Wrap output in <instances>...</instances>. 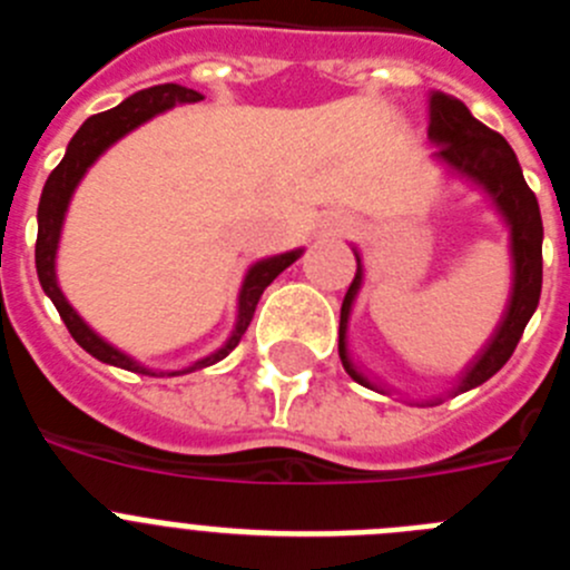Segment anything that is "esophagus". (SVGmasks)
Segmentation results:
<instances>
[{"label":"esophagus","instance_id":"34e87169","mask_svg":"<svg viewBox=\"0 0 570 570\" xmlns=\"http://www.w3.org/2000/svg\"><path fill=\"white\" fill-rule=\"evenodd\" d=\"M331 228H334V234H336V230L342 228V219H334V223H331Z\"/></svg>","mask_w":570,"mask_h":570}]
</instances>
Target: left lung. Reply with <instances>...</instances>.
I'll use <instances>...</instances> for the list:
<instances>
[{"label":"left lung","mask_w":570,"mask_h":570,"mask_svg":"<svg viewBox=\"0 0 570 570\" xmlns=\"http://www.w3.org/2000/svg\"><path fill=\"white\" fill-rule=\"evenodd\" d=\"M428 116H431L428 139L436 145V163H445L448 168L471 179L473 185H480L491 196L493 208L500 210L508 225V234H511L513 282L508 308L491 340L485 342V347L468 362L465 371L456 380L451 394H462V391H471V387L491 380L511 360L513 347L522 340L528 320L540 305L542 216L537 196L528 188L520 163H517V154L497 130L482 125L480 119H473L471 110L460 99L448 97L442 90H434L431 99H428ZM362 276H365V271H362V259L356 254V276L351 282V288H347L345 299H342L340 311V360L351 380L360 382V385L376 387L347 354V320H351V308H354V299L362 288Z\"/></svg>","instance_id":"1"}]
</instances>
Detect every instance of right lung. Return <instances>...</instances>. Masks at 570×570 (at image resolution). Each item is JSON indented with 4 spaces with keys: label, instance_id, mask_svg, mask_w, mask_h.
<instances>
[{
    "label": "right lung",
    "instance_id": "add662e5",
    "mask_svg": "<svg viewBox=\"0 0 570 570\" xmlns=\"http://www.w3.org/2000/svg\"><path fill=\"white\" fill-rule=\"evenodd\" d=\"M199 99H205L199 90L183 88V85H176V82L154 85V88H145V90H139V94H134V97H128L125 102L116 105V108L85 119L82 128H79L77 134H73V139L68 142V150H65L62 163L50 170L48 183H45V188H42V199H39L37 274H39V282H42V291L50 296V302L57 305L59 316H62V322L68 325L70 336H73V340H77L90 356H97L99 362H108V365L134 371V374L154 376L156 371L139 365L134 356L122 354L119 347H114L110 342H105L97 331L88 328V322H85L77 311L70 308V302L65 299V294L59 291V282H57L59 236H62V223H65V214H68L70 196H73L77 185L82 183V176L88 174L90 165L97 163L99 156H102L105 150L116 142V139H122L125 134H130L134 128H139L142 122H148L150 116L163 114V110L174 108V105L199 102ZM299 256H302V250H288V254L268 256V259H259L256 265H250L248 274H245V282H242L239 302H236V325H234V331H230L228 340H225V345L219 347V351H214L210 356H205V360H196L194 365L183 367V371H170V376L190 374V371H196V367H208V365H214V362L225 360V356H228L230 351L239 345L242 334L248 331L262 291L268 288L271 282H274L282 271L288 268V265H294Z\"/></svg>",
    "mask_w": 570,
    "mask_h": 570
}]
</instances>
